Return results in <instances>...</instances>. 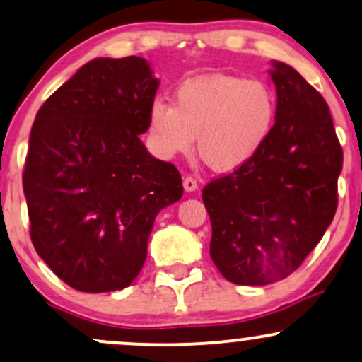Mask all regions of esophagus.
Masks as SVG:
<instances>
[{"mask_svg":"<svg viewBox=\"0 0 362 362\" xmlns=\"http://www.w3.org/2000/svg\"><path fill=\"white\" fill-rule=\"evenodd\" d=\"M184 189L187 192H194L195 189H197V180H195L194 177H185L184 178Z\"/></svg>","mask_w":362,"mask_h":362,"instance_id":"34e87169","label":"esophagus"}]
</instances>
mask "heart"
Wrapping results in <instances>:
<instances>
[{"instance_id": "heart-1", "label": "heart", "mask_w": 362, "mask_h": 362, "mask_svg": "<svg viewBox=\"0 0 362 362\" xmlns=\"http://www.w3.org/2000/svg\"><path fill=\"white\" fill-rule=\"evenodd\" d=\"M276 95L268 82L207 76L178 86L173 106L155 101L148 132L163 158L197 151L216 172L243 167L267 143L276 121Z\"/></svg>"}]
</instances>
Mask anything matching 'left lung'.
Here are the masks:
<instances>
[{"label":"left lung","mask_w":362,"mask_h":362,"mask_svg":"<svg viewBox=\"0 0 362 362\" xmlns=\"http://www.w3.org/2000/svg\"><path fill=\"white\" fill-rule=\"evenodd\" d=\"M273 132L250 162L204 187L211 258L226 280H283L319 245L337 209L342 146L329 106L290 65L275 62Z\"/></svg>","instance_id":"obj_1"}]
</instances>
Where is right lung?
<instances>
[{"instance_id": "1", "label": "right lung", "mask_w": 362, "mask_h": 362, "mask_svg": "<svg viewBox=\"0 0 362 362\" xmlns=\"http://www.w3.org/2000/svg\"><path fill=\"white\" fill-rule=\"evenodd\" d=\"M156 89L141 57L94 59L35 117L23 170L30 238L72 288H126L145 263L156 214L184 194L175 165L139 139Z\"/></svg>"}]
</instances>
